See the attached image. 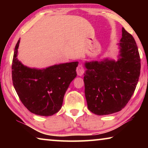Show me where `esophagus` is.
Segmentation results:
<instances>
[{
    "instance_id": "1",
    "label": "esophagus",
    "mask_w": 148,
    "mask_h": 148,
    "mask_svg": "<svg viewBox=\"0 0 148 148\" xmlns=\"http://www.w3.org/2000/svg\"><path fill=\"white\" fill-rule=\"evenodd\" d=\"M77 73L79 76H82L84 73V66H82V64H79L77 67Z\"/></svg>"
}]
</instances>
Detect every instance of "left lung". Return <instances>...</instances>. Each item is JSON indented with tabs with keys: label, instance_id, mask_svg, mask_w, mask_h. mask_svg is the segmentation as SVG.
I'll list each match as a JSON object with an SVG mask.
<instances>
[{
	"label": "left lung",
	"instance_id": "8db88e82",
	"mask_svg": "<svg viewBox=\"0 0 148 148\" xmlns=\"http://www.w3.org/2000/svg\"><path fill=\"white\" fill-rule=\"evenodd\" d=\"M117 61L86 62L85 96L88 108L97 115L119 112L126 106L138 83L141 60L133 36L122 28Z\"/></svg>",
	"mask_w": 148,
	"mask_h": 148
}]
</instances>
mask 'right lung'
I'll list each match as a JSON object with an SVG mask.
<instances>
[{
	"mask_svg": "<svg viewBox=\"0 0 148 148\" xmlns=\"http://www.w3.org/2000/svg\"><path fill=\"white\" fill-rule=\"evenodd\" d=\"M19 42L20 39L12 62L15 90L30 112L40 116H52L61 108L64 94L77 76L78 62L55 64L43 69L29 68L17 58Z\"/></svg>",
	"mask_w": 148,
	"mask_h": 148,
	"instance_id": "obj_1",
	"label": "right lung"
}]
</instances>
